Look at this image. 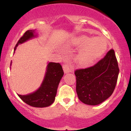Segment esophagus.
Returning <instances> with one entry per match:
<instances>
[{
    "label": "esophagus",
    "mask_w": 131,
    "mask_h": 131,
    "mask_svg": "<svg viewBox=\"0 0 131 131\" xmlns=\"http://www.w3.org/2000/svg\"><path fill=\"white\" fill-rule=\"evenodd\" d=\"M63 71H64L65 73H71L73 71V70L72 69H71V68H69V66H68V65H66V64L63 65Z\"/></svg>",
    "instance_id": "34e87169"
}]
</instances>
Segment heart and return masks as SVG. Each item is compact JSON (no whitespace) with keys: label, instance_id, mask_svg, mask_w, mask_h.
Wrapping results in <instances>:
<instances>
[{"label":"heart","instance_id":"heart-1","mask_svg":"<svg viewBox=\"0 0 131 131\" xmlns=\"http://www.w3.org/2000/svg\"><path fill=\"white\" fill-rule=\"evenodd\" d=\"M69 45L75 48H82L75 56L77 63L82 67H89L102 56L107 50V42L102 37L91 38L80 35L72 38Z\"/></svg>","mask_w":131,"mask_h":131}]
</instances>
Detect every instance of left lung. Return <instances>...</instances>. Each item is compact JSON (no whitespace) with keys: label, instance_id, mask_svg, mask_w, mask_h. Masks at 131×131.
<instances>
[{"label":"left lung","instance_id":"obj_1","mask_svg":"<svg viewBox=\"0 0 131 131\" xmlns=\"http://www.w3.org/2000/svg\"><path fill=\"white\" fill-rule=\"evenodd\" d=\"M119 69L113 50L94 66L77 69L76 92L83 103L96 106L107 100L116 86Z\"/></svg>","mask_w":131,"mask_h":131}]
</instances>
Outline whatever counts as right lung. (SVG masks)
<instances>
[{"label": "right lung", "mask_w": 131, "mask_h": 131, "mask_svg": "<svg viewBox=\"0 0 131 131\" xmlns=\"http://www.w3.org/2000/svg\"><path fill=\"white\" fill-rule=\"evenodd\" d=\"M38 34L36 29L28 30L20 38L14 48V52L18 46L29 40L37 38ZM12 65V62L10 66ZM63 75L62 66L59 63L48 62L43 81L40 87L35 92L18 96L27 104L35 107H45L50 106L55 100L60 80Z\"/></svg>", "instance_id": "obj_1"}]
</instances>
